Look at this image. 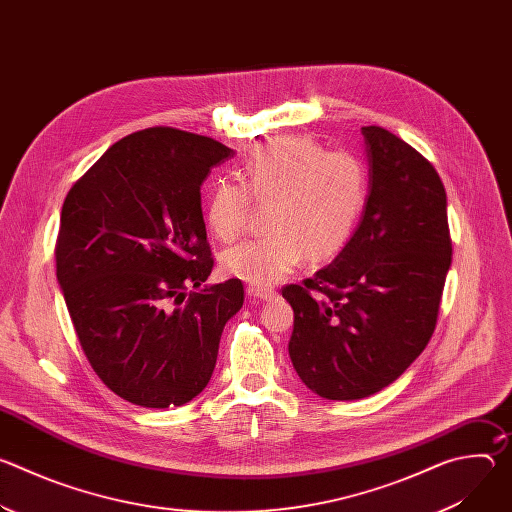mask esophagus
Returning <instances> with one entry per match:
<instances>
[{"mask_svg":"<svg viewBox=\"0 0 512 512\" xmlns=\"http://www.w3.org/2000/svg\"><path fill=\"white\" fill-rule=\"evenodd\" d=\"M247 294L251 298H257V300H271L275 296V291L271 287H261V285H249L247 287Z\"/></svg>","mask_w":512,"mask_h":512,"instance_id":"1","label":"esophagus"}]
</instances>
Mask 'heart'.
I'll return each instance as SVG.
<instances>
[{
  "label": "heart",
  "instance_id": "obj_1",
  "mask_svg": "<svg viewBox=\"0 0 512 512\" xmlns=\"http://www.w3.org/2000/svg\"><path fill=\"white\" fill-rule=\"evenodd\" d=\"M243 180L245 186L214 182L204 212L214 237L235 241L247 229L248 194L257 202H271V231L223 255L225 271L253 285L277 283L306 257H336L354 235L369 200V172L362 160L350 152H326L304 135H279L259 145L243 164Z\"/></svg>",
  "mask_w": 512,
  "mask_h": 512
}]
</instances>
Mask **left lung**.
I'll list each match as a JSON object with an SVG mask.
<instances>
[{
	"label": "left lung",
	"instance_id": "1",
	"mask_svg": "<svg viewBox=\"0 0 512 512\" xmlns=\"http://www.w3.org/2000/svg\"><path fill=\"white\" fill-rule=\"evenodd\" d=\"M369 200L336 259L281 296L294 308L289 358L332 401L379 393L427 346L452 265L448 200L435 168L391 131L362 127Z\"/></svg>",
	"mask_w": 512,
	"mask_h": 512
}]
</instances>
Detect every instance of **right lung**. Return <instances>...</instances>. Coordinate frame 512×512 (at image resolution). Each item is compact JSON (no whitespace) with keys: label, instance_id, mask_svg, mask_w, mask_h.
I'll return each mask as SVG.
<instances>
[{"label":"right lung","instance_id":"1","mask_svg":"<svg viewBox=\"0 0 512 512\" xmlns=\"http://www.w3.org/2000/svg\"><path fill=\"white\" fill-rule=\"evenodd\" d=\"M233 154L204 135L143 129L113 143L62 204L56 277L72 326L99 379L133 405L192 401L243 308L239 279L199 287L214 263L200 186Z\"/></svg>","mask_w":512,"mask_h":512}]
</instances>
